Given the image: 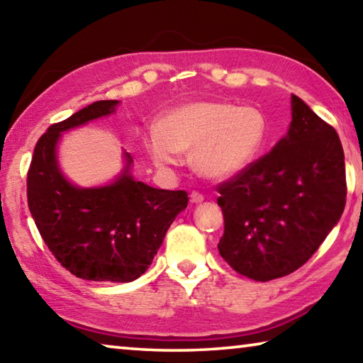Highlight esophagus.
Returning a JSON list of instances; mask_svg holds the SVG:
<instances>
[{
    "instance_id": "34e87169",
    "label": "esophagus",
    "mask_w": 363,
    "mask_h": 363,
    "mask_svg": "<svg viewBox=\"0 0 363 363\" xmlns=\"http://www.w3.org/2000/svg\"><path fill=\"white\" fill-rule=\"evenodd\" d=\"M203 200H205V196L200 192H196V190H194V192L190 194V201H192V203H201Z\"/></svg>"
}]
</instances>
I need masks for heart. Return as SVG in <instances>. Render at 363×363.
Instances as JSON below:
<instances>
[{
  "label": "heart",
  "mask_w": 363,
  "mask_h": 363,
  "mask_svg": "<svg viewBox=\"0 0 363 363\" xmlns=\"http://www.w3.org/2000/svg\"><path fill=\"white\" fill-rule=\"evenodd\" d=\"M266 139V120L253 107L201 101L164 113L144 133V147L157 167H176L181 150H192V167L210 179H229L247 169Z\"/></svg>",
  "instance_id": "b5f03b06"
}]
</instances>
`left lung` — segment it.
Returning a JSON list of instances; mask_svg holds the SVG:
<instances>
[{"label":"left lung","mask_w":363,"mask_h":363,"mask_svg":"<svg viewBox=\"0 0 363 363\" xmlns=\"http://www.w3.org/2000/svg\"><path fill=\"white\" fill-rule=\"evenodd\" d=\"M219 255L245 277L269 281L303 266L346 205V168L333 126L291 94V123L266 155L218 187Z\"/></svg>","instance_id":"left-lung-1"}]
</instances>
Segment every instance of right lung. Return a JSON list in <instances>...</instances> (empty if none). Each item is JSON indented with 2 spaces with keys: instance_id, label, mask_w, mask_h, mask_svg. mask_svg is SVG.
Masks as SVG:
<instances>
[{
  "instance_id": "add662e5",
  "label": "right lung",
  "mask_w": 363,
  "mask_h": 363,
  "mask_svg": "<svg viewBox=\"0 0 363 363\" xmlns=\"http://www.w3.org/2000/svg\"><path fill=\"white\" fill-rule=\"evenodd\" d=\"M118 101H97L49 126L36 143L27 174L28 208L40 235L78 279L133 281L152 264L167 230L187 208L186 190H163L136 181L133 158L113 182L77 187L59 168L57 143L72 128L115 112Z\"/></svg>"
}]
</instances>
